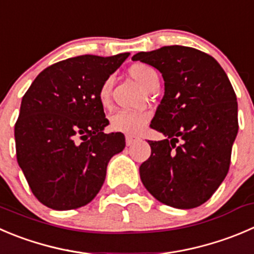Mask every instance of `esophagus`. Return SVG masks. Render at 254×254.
I'll use <instances>...</instances> for the list:
<instances>
[{"instance_id": "esophagus-1", "label": "esophagus", "mask_w": 254, "mask_h": 254, "mask_svg": "<svg viewBox=\"0 0 254 254\" xmlns=\"http://www.w3.org/2000/svg\"><path fill=\"white\" fill-rule=\"evenodd\" d=\"M136 137L135 136H131V135H127V136H125V141H127V146H130V145H132L134 144L135 141H136Z\"/></svg>"}]
</instances>
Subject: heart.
<instances>
[{
  "label": "heart",
  "instance_id": "heart-1",
  "mask_svg": "<svg viewBox=\"0 0 254 254\" xmlns=\"http://www.w3.org/2000/svg\"><path fill=\"white\" fill-rule=\"evenodd\" d=\"M129 73L135 80L140 83L142 87H150L152 82L157 80V73L150 65L144 64V63H135L129 68ZM113 89V78H105L104 82L102 83L98 92V98H99L100 104L107 107L110 103V97H112ZM150 120V114L147 112H131V110H119L115 113L110 119V127L114 131L123 132L127 135H136L142 131L145 125Z\"/></svg>",
  "mask_w": 254,
  "mask_h": 254
}]
</instances>
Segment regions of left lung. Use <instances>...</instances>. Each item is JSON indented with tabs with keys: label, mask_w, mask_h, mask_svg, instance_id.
Masks as SVG:
<instances>
[{
	"label": "left lung",
	"mask_w": 254,
	"mask_h": 254,
	"mask_svg": "<svg viewBox=\"0 0 254 254\" xmlns=\"http://www.w3.org/2000/svg\"><path fill=\"white\" fill-rule=\"evenodd\" d=\"M132 61L162 74L165 94L150 127L166 139L149 140L151 155L140 179L160 202L195 208L227 175L238 132V105L227 74L210 54L184 46L140 52Z\"/></svg>",
	"instance_id": "left-lung-1"
}]
</instances>
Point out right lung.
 <instances>
[{
  "instance_id": "right-lung-1",
  "label": "right lung",
  "mask_w": 254,
  "mask_h": 254,
  "mask_svg": "<svg viewBox=\"0 0 254 254\" xmlns=\"http://www.w3.org/2000/svg\"><path fill=\"white\" fill-rule=\"evenodd\" d=\"M129 53L78 56L42 70L22 98L14 125L19 167L37 200L53 210L82 207L104 184L109 160L125 147L98 92Z\"/></svg>"
}]
</instances>
